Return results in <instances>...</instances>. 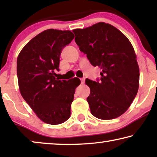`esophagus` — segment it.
I'll return each instance as SVG.
<instances>
[{
    "label": "esophagus",
    "mask_w": 157,
    "mask_h": 157,
    "mask_svg": "<svg viewBox=\"0 0 157 157\" xmlns=\"http://www.w3.org/2000/svg\"><path fill=\"white\" fill-rule=\"evenodd\" d=\"M84 82H85V78H81V84H83V83H84Z\"/></svg>",
    "instance_id": "1"
}]
</instances>
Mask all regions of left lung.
<instances>
[{
	"instance_id": "8db88e82",
	"label": "left lung",
	"mask_w": 157,
	"mask_h": 157,
	"mask_svg": "<svg viewBox=\"0 0 157 157\" xmlns=\"http://www.w3.org/2000/svg\"><path fill=\"white\" fill-rule=\"evenodd\" d=\"M75 41L92 66L102 70L96 81L86 79L92 115L109 120L123 114L136 97L139 68L134 48L119 30L100 22L83 29H74Z\"/></svg>"
}]
</instances>
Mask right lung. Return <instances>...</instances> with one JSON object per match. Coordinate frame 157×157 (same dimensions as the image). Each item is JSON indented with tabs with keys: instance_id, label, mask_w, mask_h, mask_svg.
I'll return each mask as SVG.
<instances>
[{
	"instance_id": "add662e5",
	"label": "right lung",
	"mask_w": 157,
	"mask_h": 157,
	"mask_svg": "<svg viewBox=\"0 0 157 157\" xmlns=\"http://www.w3.org/2000/svg\"><path fill=\"white\" fill-rule=\"evenodd\" d=\"M71 31L48 29L30 40L17 59L21 94L45 123L60 124L69 119L71 105L80 79L59 80L60 55L74 39Z\"/></svg>"
}]
</instances>
